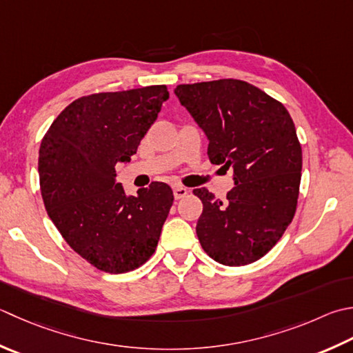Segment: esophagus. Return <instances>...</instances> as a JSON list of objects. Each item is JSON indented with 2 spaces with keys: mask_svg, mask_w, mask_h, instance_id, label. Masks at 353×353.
Masks as SVG:
<instances>
[{
  "mask_svg": "<svg viewBox=\"0 0 353 353\" xmlns=\"http://www.w3.org/2000/svg\"><path fill=\"white\" fill-rule=\"evenodd\" d=\"M188 196V190L183 188V186H174V197L176 200H181Z\"/></svg>",
  "mask_w": 353,
  "mask_h": 353,
  "instance_id": "obj_1",
  "label": "esophagus"
}]
</instances>
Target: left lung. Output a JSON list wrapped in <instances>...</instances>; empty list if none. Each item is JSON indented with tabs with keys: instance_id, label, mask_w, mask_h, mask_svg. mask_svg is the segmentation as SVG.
Here are the masks:
<instances>
[{
	"instance_id": "8db88e82",
	"label": "left lung",
	"mask_w": 353,
	"mask_h": 353,
	"mask_svg": "<svg viewBox=\"0 0 353 353\" xmlns=\"http://www.w3.org/2000/svg\"><path fill=\"white\" fill-rule=\"evenodd\" d=\"M174 93L208 136L211 163L234 170L226 200L192 192L203 211L196 232L225 266H245L272 250L291 225L301 181V145L286 107L240 79L177 85Z\"/></svg>"
}]
</instances>
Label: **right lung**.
<instances>
[{"label":"right lung","mask_w":353,"mask_h":353,"mask_svg":"<svg viewBox=\"0 0 353 353\" xmlns=\"http://www.w3.org/2000/svg\"><path fill=\"white\" fill-rule=\"evenodd\" d=\"M168 98L167 85L82 96L41 141L39 186L48 217L67 245L99 271H134L157 248L172 190L153 182L127 197L114 167L136 154Z\"/></svg>","instance_id":"1"}]
</instances>
